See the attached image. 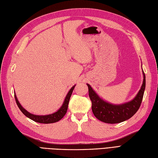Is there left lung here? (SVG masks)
Here are the masks:
<instances>
[{
	"instance_id": "obj_1",
	"label": "left lung",
	"mask_w": 158,
	"mask_h": 158,
	"mask_svg": "<svg viewBox=\"0 0 158 158\" xmlns=\"http://www.w3.org/2000/svg\"><path fill=\"white\" fill-rule=\"evenodd\" d=\"M143 81L141 89L132 101L120 105H114L100 98L89 84V97L92 102V111L98 120L105 123L116 124L128 120L138 111L145 89V75L143 71Z\"/></svg>"
}]
</instances>
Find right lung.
<instances>
[{
    "label": "right lung",
    "mask_w": 158,
    "mask_h": 158,
    "mask_svg": "<svg viewBox=\"0 0 158 158\" xmlns=\"http://www.w3.org/2000/svg\"><path fill=\"white\" fill-rule=\"evenodd\" d=\"M75 86L76 85L73 86L69 90V92L68 93L67 95H66V97L65 98V100L64 101V103H63L61 107L59 108L57 111L55 112V113L51 114H48V115H34L32 114H30V112L26 111L25 109L21 106V104L19 103V101L17 100V98L15 95V99L17 106H18L19 110L22 111V113L25 115L26 117L29 118L30 119H31V120H32L34 122H38V123H42V124L55 123V122H57L59 121L61 118H64V116L66 114V112H67L69 101L70 97H71V95H72L73 90V89H74Z\"/></svg>",
    "instance_id": "obj_1"
}]
</instances>
